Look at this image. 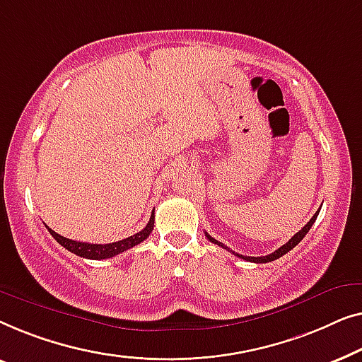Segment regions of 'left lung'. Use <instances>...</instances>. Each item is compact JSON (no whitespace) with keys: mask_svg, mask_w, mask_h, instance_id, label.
<instances>
[{"mask_svg":"<svg viewBox=\"0 0 362 362\" xmlns=\"http://www.w3.org/2000/svg\"><path fill=\"white\" fill-rule=\"evenodd\" d=\"M318 213H320V210L315 213V215L312 216V220H310L307 225H305L302 230H300L297 234H293L292 238L288 239V243H285L284 246H281L277 249V251H274L272 254H269V256H262V257H251V256H241V254H238V252H233L234 256H238V257H241V259H244V261H249V262H257V264H264V262H271V261H276V259H279V257H282L284 254H287L288 251H292V249L297 246V244L302 241V239L305 238V234H307L308 231H310V228L313 226V223H315V220H317V216H318ZM206 234V238L210 239V241L213 243V244H218V246H221V247H225V249H228V251H230V247H226L225 244H221L220 241H216L215 238H211L210 234L208 233H205Z\"/></svg>","mask_w":362,"mask_h":362,"instance_id":"left-lung-1","label":"left lung"}]
</instances>
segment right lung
I'll return each mask as SVG.
<instances>
[{
  "label": "right lung",
  "mask_w": 362,
  "mask_h": 362,
  "mask_svg": "<svg viewBox=\"0 0 362 362\" xmlns=\"http://www.w3.org/2000/svg\"><path fill=\"white\" fill-rule=\"evenodd\" d=\"M49 230V233L52 234L55 241H57L60 246H64L67 251L77 254L80 257L85 259H93V261H100V259H108V257H115L118 254L128 251V249L137 246V244L144 241V239L149 238L151 231L154 230V210L151 213V220L147 223L144 230H141L139 233L132 234V236L121 239V241L116 243H110V244H91V243H80V241H74V239L64 238L60 236L59 233H55L54 230H50L49 226H45Z\"/></svg>",
  "instance_id": "add662e5"
}]
</instances>
